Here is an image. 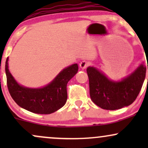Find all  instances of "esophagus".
Here are the masks:
<instances>
[{"mask_svg": "<svg viewBox=\"0 0 148 148\" xmlns=\"http://www.w3.org/2000/svg\"><path fill=\"white\" fill-rule=\"evenodd\" d=\"M79 65H80V67H81V69H86V68H87L88 66L90 65V63L88 62V61L83 60V61H81V62H80Z\"/></svg>", "mask_w": 148, "mask_h": 148, "instance_id": "esophagus-1", "label": "esophagus"}]
</instances>
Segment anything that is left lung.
I'll return each mask as SVG.
<instances>
[{
  "label": "left lung",
  "instance_id": "8db88e82",
  "mask_svg": "<svg viewBox=\"0 0 148 148\" xmlns=\"http://www.w3.org/2000/svg\"><path fill=\"white\" fill-rule=\"evenodd\" d=\"M87 73L92 101L103 109L116 110L132 104L136 99L145 80L146 67L141 64L120 82L111 81L94 67H88Z\"/></svg>",
  "mask_w": 148,
  "mask_h": 148
}]
</instances>
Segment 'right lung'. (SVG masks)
I'll return each mask as SVG.
<instances>
[{
    "label": "right lung",
    "mask_w": 148,
    "mask_h": 148,
    "mask_svg": "<svg viewBox=\"0 0 148 148\" xmlns=\"http://www.w3.org/2000/svg\"><path fill=\"white\" fill-rule=\"evenodd\" d=\"M8 58L5 62V73L8 90L19 106L38 114H50L65 104L67 99V84L77 73V64L67 67L51 84L40 89H31L19 86L8 69Z\"/></svg>",
    "instance_id": "add662e5"
}]
</instances>
